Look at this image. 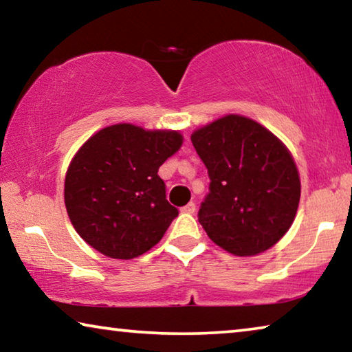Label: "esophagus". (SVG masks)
Masks as SVG:
<instances>
[{"label": "esophagus", "instance_id": "obj_1", "mask_svg": "<svg viewBox=\"0 0 352 352\" xmlns=\"http://www.w3.org/2000/svg\"><path fill=\"white\" fill-rule=\"evenodd\" d=\"M182 212H184V214H194L195 212V204H194V201H189L188 205H184L182 208Z\"/></svg>", "mask_w": 352, "mask_h": 352}]
</instances>
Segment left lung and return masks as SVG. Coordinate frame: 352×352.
<instances>
[{
  "instance_id": "1",
  "label": "left lung",
  "mask_w": 352,
  "mask_h": 352,
  "mask_svg": "<svg viewBox=\"0 0 352 352\" xmlns=\"http://www.w3.org/2000/svg\"><path fill=\"white\" fill-rule=\"evenodd\" d=\"M190 141L210 175L199 222L228 253L254 256L287 233L300 204L296 164L281 141L253 119L228 115Z\"/></svg>"
}]
</instances>
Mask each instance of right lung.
Returning a JSON list of instances; mask_svg holds the SVG:
<instances>
[{
	"label": "right lung",
	"instance_id": "add662e5",
	"mask_svg": "<svg viewBox=\"0 0 352 352\" xmlns=\"http://www.w3.org/2000/svg\"><path fill=\"white\" fill-rule=\"evenodd\" d=\"M175 130L115 124L83 144L65 177V206L88 245L113 259H133L162 241L178 210L158 169L182 147Z\"/></svg>",
	"mask_w": 352,
	"mask_h": 352
}]
</instances>
